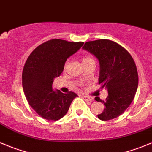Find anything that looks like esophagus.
I'll return each mask as SVG.
<instances>
[{"label": "esophagus", "instance_id": "obj_1", "mask_svg": "<svg viewBox=\"0 0 152 152\" xmlns=\"http://www.w3.org/2000/svg\"><path fill=\"white\" fill-rule=\"evenodd\" d=\"M83 99H84L85 100H86V101H91L92 102L94 100V98L93 97H88V96H83Z\"/></svg>", "mask_w": 152, "mask_h": 152}]
</instances>
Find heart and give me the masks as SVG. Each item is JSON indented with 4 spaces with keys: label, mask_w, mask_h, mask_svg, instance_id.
Returning a JSON list of instances; mask_svg holds the SVG:
<instances>
[{
    "label": "heart",
    "mask_w": 152,
    "mask_h": 152,
    "mask_svg": "<svg viewBox=\"0 0 152 152\" xmlns=\"http://www.w3.org/2000/svg\"><path fill=\"white\" fill-rule=\"evenodd\" d=\"M91 60H94L93 58H92L91 57L89 56V55H86V56L83 57V63H85V62H87V61H91ZM66 64H65L64 65V67H66Z\"/></svg>",
    "instance_id": "1"
}]
</instances>
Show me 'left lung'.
Here are the masks:
<instances>
[{"instance_id": "1", "label": "left lung", "mask_w": 152, "mask_h": 152, "mask_svg": "<svg viewBox=\"0 0 152 152\" xmlns=\"http://www.w3.org/2000/svg\"><path fill=\"white\" fill-rule=\"evenodd\" d=\"M83 49L99 60V84L108 91L105 101L95 97L105 106L97 117L102 121L115 118L128 108L135 97L139 81L135 62L124 47L110 39L89 41Z\"/></svg>"}]
</instances>
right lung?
Segmentation results:
<instances>
[{"label": "right lung", "mask_w": 152, "mask_h": 152, "mask_svg": "<svg viewBox=\"0 0 152 152\" xmlns=\"http://www.w3.org/2000/svg\"><path fill=\"white\" fill-rule=\"evenodd\" d=\"M83 42L52 39L36 48L27 59L22 71V87L30 106L42 118L57 121L67 113L77 94L54 91V79L63 72L66 61Z\"/></svg>", "instance_id": "add662e5"}]
</instances>
